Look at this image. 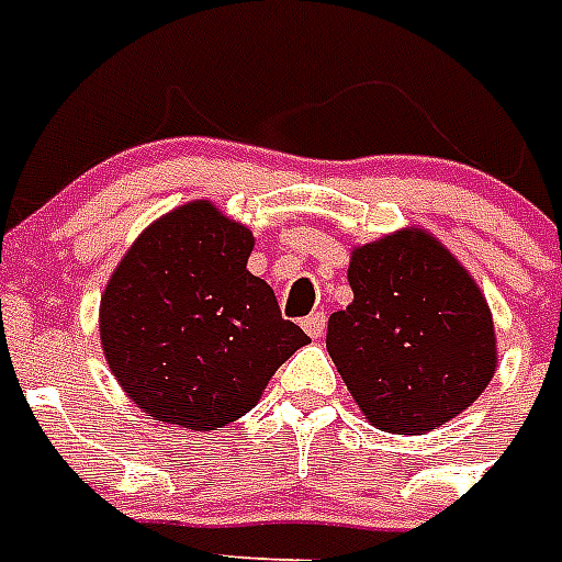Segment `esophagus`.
Returning a JSON list of instances; mask_svg holds the SVG:
<instances>
[{
    "label": "esophagus",
    "mask_w": 562,
    "mask_h": 562,
    "mask_svg": "<svg viewBox=\"0 0 562 562\" xmlns=\"http://www.w3.org/2000/svg\"><path fill=\"white\" fill-rule=\"evenodd\" d=\"M303 328H305V335L314 337V340H317V337H323V331H326V314L323 312L308 314V317L303 321Z\"/></svg>",
    "instance_id": "34e87169"
}]
</instances>
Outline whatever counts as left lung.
I'll list each match as a JSON object with an SVG mask.
<instances>
[{
    "mask_svg": "<svg viewBox=\"0 0 562 562\" xmlns=\"http://www.w3.org/2000/svg\"><path fill=\"white\" fill-rule=\"evenodd\" d=\"M352 303L328 317L326 349L372 427L422 436L471 407L496 372L487 300L468 268L422 227H401L349 259Z\"/></svg>",
    "mask_w": 562,
    "mask_h": 562,
    "instance_id": "1",
    "label": "left lung"
}]
</instances>
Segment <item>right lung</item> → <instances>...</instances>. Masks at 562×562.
I'll return each instance as SVG.
<instances>
[{"mask_svg": "<svg viewBox=\"0 0 562 562\" xmlns=\"http://www.w3.org/2000/svg\"><path fill=\"white\" fill-rule=\"evenodd\" d=\"M254 234L207 199L132 241L100 296V346L121 390L155 422L216 430L257 407L308 344L248 271Z\"/></svg>", "mask_w": 562, "mask_h": 562, "instance_id": "1", "label": "right lung"}]
</instances>
